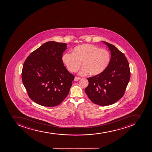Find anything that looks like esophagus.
I'll return each instance as SVG.
<instances>
[{
  "instance_id": "34e87169",
  "label": "esophagus",
  "mask_w": 152,
  "mask_h": 152,
  "mask_svg": "<svg viewBox=\"0 0 152 152\" xmlns=\"http://www.w3.org/2000/svg\"><path fill=\"white\" fill-rule=\"evenodd\" d=\"M81 79V78H80V77H75V78H74V81H78L80 79Z\"/></svg>"
}]
</instances>
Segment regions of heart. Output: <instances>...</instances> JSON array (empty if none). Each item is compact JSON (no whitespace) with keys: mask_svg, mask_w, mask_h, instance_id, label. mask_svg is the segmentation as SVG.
Masks as SVG:
<instances>
[{"mask_svg":"<svg viewBox=\"0 0 152 152\" xmlns=\"http://www.w3.org/2000/svg\"><path fill=\"white\" fill-rule=\"evenodd\" d=\"M111 60L107 50L90 44L77 46L72 53H66L62 57V62L71 72H75L81 66L80 75L97 76L104 72L109 66Z\"/></svg>","mask_w":152,"mask_h":152,"instance_id":"heart-1","label":"heart"}]
</instances>
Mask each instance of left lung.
Wrapping results in <instances>:
<instances>
[{"mask_svg": "<svg viewBox=\"0 0 152 152\" xmlns=\"http://www.w3.org/2000/svg\"><path fill=\"white\" fill-rule=\"evenodd\" d=\"M109 48L111 60L104 72L87 78L85 92L96 104L107 106L114 104L124 96L130 78L127 59L115 46L102 41Z\"/></svg>", "mask_w": 152, "mask_h": 152, "instance_id": "left-lung-1", "label": "left lung"}]
</instances>
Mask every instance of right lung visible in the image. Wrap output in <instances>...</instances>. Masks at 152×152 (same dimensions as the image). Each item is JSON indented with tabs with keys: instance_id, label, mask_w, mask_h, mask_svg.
I'll use <instances>...</instances> for the list:
<instances>
[{
	"instance_id": "add662e5",
	"label": "right lung",
	"mask_w": 152,
	"mask_h": 152,
	"mask_svg": "<svg viewBox=\"0 0 152 152\" xmlns=\"http://www.w3.org/2000/svg\"><path fill=\"white\" fill-rule=\"evenodd\" d=\"M67 45L54 41L46 42L25 61L22 80L28 96L37 104L57 106L69 94L74 76L62 62Z\"/></svg>"
}]
</instances>
